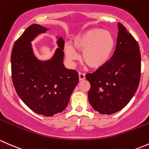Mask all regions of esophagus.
<instances>
[{"label": "esophagus", "mask_w": 149, "mask_h": 149, "mask_svg": "<svg viewBox=\"0 0 149 149\" xmlns=\"http://www.w3.org/2000/svg\"><path fill=\"white\" fill-rule=\"evenodd\" d=\"M85 79V75L82 73H79V81L84 80Z\"/></svg>", "instance_id": "obj_1"}]
</instances>
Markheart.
I'll return each mask as SVG.
<instances>
[{
    "instance_id": "b5f03b06",
    "label": "heart",
    "mask_w": 149,
    "mask_h": 149,
    "mask_svg": "<svg viewBox=\"0 0 149 149\" xmlns=\"http://www.w3.org/2000/svg\"><path fill=\"white\" fill-rule=\"evenodd\" d=\"M115 48L116 39L111 32L94 28L78 34L73 39L72 46L64 45V51L70 61L77 59V52H82L84 64L93 70H99L109 62Z\"/></svg>"
}]
</instances>
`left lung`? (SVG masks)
<instances>
[{
	"instance_id": "left-lung-1",
	"label": "left lung",
	"mask_w": 149,
	"mask_h": 149,
	"mask_svg": "<svg viewBox=\"0 0 149 149\" xmlns=\"http://www.w3.org/2000/svg\"><path fill=\"white\" fill-rule=\"evenodd\" d=\"M117 44L106 65L86 74L90 82L88 100L101 114L122 110L136 93L141 78V52L136 39L122 24H118Z\"/></svg>"
}]
</instances>
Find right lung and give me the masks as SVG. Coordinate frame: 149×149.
I'll return each instance as SVG.
<instances>
[{"label":"right lung","instance_id":"add662e5","mask_svg":"<svg viewBox=\"0 0 149 149\" xmlns=\"http://www.w3.org/2000/svg\"><path fill=\"white\" fill-rule=\"evenodd\" d=\"M47 30L36 24L29 26L14 43L10 60L13 83L21 100L35 113L52 116L67 108L79 75L64 67L62 37H57L51 59L41 61L35 56L31 41Z\"/></svg>","mask_w":149,"mask_h":149}]
</instances>
